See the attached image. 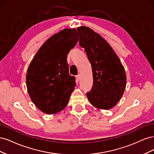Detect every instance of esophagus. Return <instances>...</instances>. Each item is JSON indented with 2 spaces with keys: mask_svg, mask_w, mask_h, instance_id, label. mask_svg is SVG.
<instances>
[{
  "mask_svg": "<svg viewBox=\"0 0 154 154\" xmlns=\"http://www.w3.org/2000/svg\"><path fill=\"white\" fill-rule=\"evenodd\" d=\"M80 78H81V77H80V74H78V75L76 76V80H77V81H80Z\"/></svg>",
  "mask_w": 154,
  "mask_h": 154,
  "instance_id": "34e87169",
  "label": "esophagus"
}]
</instances>
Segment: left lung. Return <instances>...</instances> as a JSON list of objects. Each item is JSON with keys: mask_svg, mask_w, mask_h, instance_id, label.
Returning a JSON list of instances; mask_svg holds the SVG:
<instances>
[{"mask_svg": "<svg viewBox=\"0 0 154 154\" xmlns=\"http://www.w3.org/2000/svg\"><path fill=\"white\" fill-rule=\"evenodd\" d=\"M80 44L85 49L91 64L93 85L87 96L90 103L100 109L109 110L121 100L127 76L124 67L107 42L89 27L77 28Z\"/></svg>", "mask_w": 154, "mask_h": 154, "instance_id": "left-lung-1", "label": "left lung"}]
</instances>
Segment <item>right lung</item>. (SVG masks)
Returning a JSON list of instances; mask_svg holds the SVG:
<instances>
[{
  "label": "right lung",
  "mask_w": 154,
  "mask_h": 154,
  "mask_svg": "<svg viewBox=\"0 0 154 154\" xmlns=\"http://www.w3.org/2000/svg\"><path fill=\"white\" fill-rule=\"evenodd\" d=\"M78 41L76 29H63L41 46L29 64L27 91L35 106L45 114H56L66 108L76 86L75 77L69 73L67 58Z\"/></svg>",
  "instance_id": "obj_1"
}]
</instances>
